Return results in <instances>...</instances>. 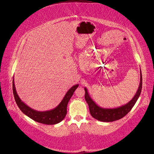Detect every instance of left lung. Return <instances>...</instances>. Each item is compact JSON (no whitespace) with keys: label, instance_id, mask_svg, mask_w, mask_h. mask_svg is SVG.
Instances as JSON below:
<instances>
[{"label":"left lung","instance_id":"1","mask_svg":"<svg viewBox=\"0 0 154 154\" xmlns=\"http://www.w3.org/2000/svg\"><path fill=\"white\" fill-rule=\"evenodd\" d=\"M142 89V74L140 71V83L136 94L128 103L115 109H105L96 104L88 94L87 89L85 87V99L89 107L91 116L96 119L103 122H112L123 118L131 110L136 103L141 92Z\"/></svg>","mask_w":154,"mask_h":154}]
</instances>
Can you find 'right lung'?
I'll list each match as a JSON object with an SVG mask.
<instances>
[{
    "instance_id": "1",
    "label": "right lung",
    "mask_w": 154,
    "mask_h": 154,
    "mask_svg": "<svg viewBox=\"0 0 154 154\" xmlns=\"http://www.w3.org/2000/svg\"><path fill=\"white\" fill-rule=\"evenodd\" d=\"M78 84L75 85L70 88L62 101L56 108L45 112H40L32 109L22 101L17 93L15 83H14V79L13 80V92L18 106L24 114L36 122L45 125H55L62 122L66 117L67 114V106L69 101L74 94V92L78 87Z\"/></svg>"
}]
</instances>
